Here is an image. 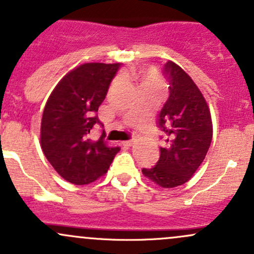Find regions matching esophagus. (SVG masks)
I'll return each mask as SVG.
<instances>
[{
    "instance_id": "1",
    "label": "esophagus",
    "mask_w": 254,
    "mask_h": 254,
    "mask_svg": "<svg viewBox=\"0 0 254 254\" xmlns=\"http://www.w3.org/2000/svg\"><path fill=\"white\" fill-rule=\"evenodd\" d=\"M125 143H127V146H132L135 143V138H130V140L125 141Z\"/></svg>"
}]
</instances>
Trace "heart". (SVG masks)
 <instances>
[{
	"label": "heart",
	"instance_id": "1",
	"mask_svg": "<svg viewBox=\"0 0 254 254\" xmlns=\"http://www.w3.org/2000/svg\"><path fill=\"white\" fill-rule=\"evenodd\" d=\"M137 76L141 80L142 86H158L162 81L156 69H146V70L140 71Z\"/></svg>",
	"mask_w": 254,
	"mask_h": 254
}]
</instances>
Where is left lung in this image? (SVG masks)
Here are the masks:
<instances>
[{
    "instance_id": "obj_1",
    "label": "left lung",
    "mask_w": 254,
    "mask_h": 254,
    "mask_svg": "<svg viewBox=\"0 0 254 254\" xmlns=\"http://www.w3.org/2000/svg\"><path fill=\"white\" fill-rule=\"evenodd\" d=\"M169 80V97L158 117V127L164 131L167 145L161 157L142 174L164 189L188 183L205 158L213 137L209 107L197 85L178 64H164Z\"/></svg>"
}]
</instances>
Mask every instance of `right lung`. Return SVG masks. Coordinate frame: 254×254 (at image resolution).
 I'll return each instance as SVG.
<instances>
[{
	"label": "right lung",
	"mask_w": 254,
	"mask_h": 254,
	"mask_svg": "<svg viewBox=\"0 0 254 254\" xmlns=\"http://www.w3.org/2000/svg\"><path fill=\"white\" fill-rule=\"evenodd\" d=\"M120 63H85L69 71L55 87L41 119V148L64 180L87 185L103 176L119 147L103 136L90 140L93 125L101 124L98 107L106 98Z\"/></svg>",
	"instance_id": "1"
}]
</instances>
